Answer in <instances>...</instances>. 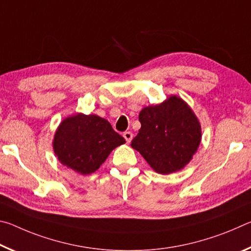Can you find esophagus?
<instances>
[{
    "instance_id": "obj_1",
    "label": "esophagus",
    "mask_w": 251,
    "mask_h": 251,
    "mask_svg": "<svg viewBox=\"0 0 251 251\" xmlns=\"http://www.w3.org/2000/svg\"><path fill=\"white\" fill-rule=\"evenodd\" d=\"M123 136H124L126 143H130L131 139H133V134H131L130 131H125V133L123 134Z\"/></svg>"
}]
</instances>
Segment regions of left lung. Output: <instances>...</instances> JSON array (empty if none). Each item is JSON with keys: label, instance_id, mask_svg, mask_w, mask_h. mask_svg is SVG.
<instances>
[{"label": "left lung", "instance_id": "left-lung-1", "mask_svg": "<svg viewBox=\"0 0 251 251\" xmlns=\"http://www.w3.org/2000/svg\"><path fill=\"white\" fill-rule=\"evenodd\" d=\"M142 127L131 147L156 173L168 175L192 160L201 141V127L192 108L180 97H171L139 113Z\"/></svg>", "mask_w": 251, "mask_h": 251}]
</instances>
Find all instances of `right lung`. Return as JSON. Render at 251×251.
I'll use <instances>...</instances> for the list:
<instances>
[{
    "mask_svg": "<svg viewBox=\"0 0 251 251\" xmlns=\"http://www.w3.org/2000/svg\"><path fill=\"white\" fill-rule=\"evenodd\" d=\"M125 144L108 121L77 114L65 118L54 135L55 155L64 166L82 175L96 172L114 148Z\"/></svg>",
    "mask_w": 251,
    "mask_h": 251,
    "instance_id": "add662e5",
    "label": "right lung"
}]
</instances>
